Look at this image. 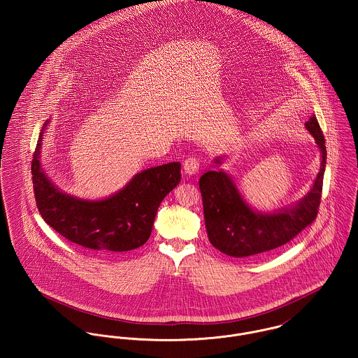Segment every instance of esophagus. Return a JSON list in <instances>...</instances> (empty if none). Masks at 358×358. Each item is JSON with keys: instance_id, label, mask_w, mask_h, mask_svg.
Instances as JSON below:
<instances>
[{"instance_id": "esophagus-1", "label": "esophagus", "mask_w": 358, "mask_h": 358, "mask_svg": "<svg viewBox=\"0 0 358 358\" xmlns=\"http://www.w3.org/2000/svg\"><path fill=\"white\" fill-rule=\"evenodd\" d=\"M200 165H201V162H200L199 158L190 157V158H187V159L185 161L183 169H185V172H186L187 175H196V173L200 171Z\"/></svg>"}]
</instances>
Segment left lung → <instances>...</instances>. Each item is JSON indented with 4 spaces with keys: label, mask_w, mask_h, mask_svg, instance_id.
I'll list each match as a JSON object with an SVG mask.
<instances>
[{
    "label": "left lung",
    "mask_w": 358,
    "mask_h": 358,
    "mask_svg": "<svg viewBox=\"0 0 358 358\" xmlns=\"http://www.w3.org/2000/svg\"><path fill=\"white\" fill-rule=\"evenodd\" d=\"M306 128L321 152L320 172L311 190L289 208L271 213L254 210L240 194L231 176L222 169L208 171L200 178L205 227L216 250L233 257L257 255L289 243L314 222L321 201L327 149L315 115L310 117ZM215 162L222 164V157Z\"/></svg>",
    "instance_id": "8db88e82"
}]
</instances>
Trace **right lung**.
<instances>
[{
	"mask_svg": "<svg viewBox=\"0 0 358 358\" xmlns=\"http://www.w3.org/2000/svg\"><path fill=\"white\" fill-rule=\"evenodd\" d=\"M48 124L40 132L31 161L34 196L43 219L62 237L94 254L142 247L152 234L161 201L180 182V164L145 169L104 200H81L59 190L43 171L41 146Z\"/></svg>",
	"mask_w": 358,
	"mask_h": 358,
	"instance_id": "1",
	"label": "right lung"
}]
</instances>
